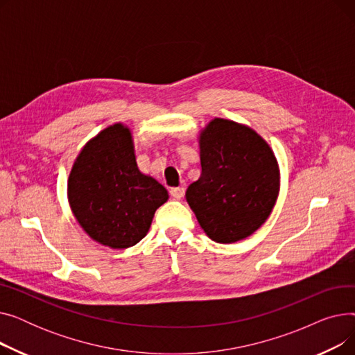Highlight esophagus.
Segmentation results:
<instances>
[{
    "label": "esophagus",
    "instance_id": "34e87169",
    "mask_svg": "<svg viewBox=\"0 0 355 355\" xmlns=\"http://www.w3.org/2000/svg\"><path fill=\"white\" fill-rule=\"evenodd\" d=\"M170 194H171L173 198L181 200L184 197V194H185V190H184V187H175V189H171Z\"/></svg>",
    "mask_w": 355,
    "mask_h": 355
}]
</instances>
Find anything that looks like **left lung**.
<instances>
[{
	"instance_id": "left-lung-1",
	"label": "left lung",
	"mask_w": 355,
	"mask_h": 355,
	"mask_svg": "<svg viewBox=\"0 0 355 355\" xmlns=\"http://www.w3.org/2000/svg\"><path fill=\"white\" fill-rule=\"evenodd\" d=\"M201 175L185 200L200 227L216 243L252 236L269 218L281 170L270 145L248 125L214 118L197 135Z\"/></svg>"
}]
</instances>
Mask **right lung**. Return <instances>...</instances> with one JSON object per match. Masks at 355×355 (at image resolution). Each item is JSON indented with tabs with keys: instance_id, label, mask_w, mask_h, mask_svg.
I'll list each match as a JSON object with an SVG mask.
<instances>
[{
	"instance_id": "obj_1",
	"label": "right lung",
	"mask_w": 355,
	"mask_h": 355,
	"mask_svg": "<svg viewBox=\"0 0 355 355\" xmlns=\"http://www.w3.org/2000/svg\"><path fill=\"white\" fill-rule=\"evenodd\" d=\"M70 210L86 234L110 249L142 240L168 191L139 171L132 130L114 123L90 138L67 178Z\"/></svg>"
}]
</instances>
